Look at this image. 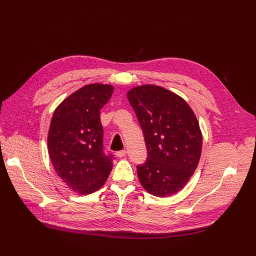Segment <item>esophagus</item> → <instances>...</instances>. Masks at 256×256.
<instances>
[{
    "mask_svg": "<svg viewBox=\"0 0 256 256\" xmlns=\"http://www.w3.org/2000/svg\"><path fill=\"white\" fill-rule=\"evenodd\" d=\"M126 150H122V151L116 152V156H118V157H120V158L124 157V156H126Z\"/></svg>",
    "mask_w": 256,
    "mask_h": 256,
    "instance_id": "obj_1",
    "label": "esophagus"
}]
</instances>
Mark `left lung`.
I'll use <instances>...</instances> for the list:
<instances>
[{
  "label": "left lung",
  "instance_id": "1",
  "mask_svg": "<svg viewBox=\"0 0 256 256\" xmlns=\"http://www.w3.org/2000/svg\"><path fill=\"white\" fill-rule=\"evenodd\" d=\"M128 99L142 126L148 158L136 167L142 186L149 194L168 198L184 188L202 154V134L188 102L157 85L128 90Z\"/></svg>",
  "mask_w": 256,
  "mask_h": 256
}]
</instances>
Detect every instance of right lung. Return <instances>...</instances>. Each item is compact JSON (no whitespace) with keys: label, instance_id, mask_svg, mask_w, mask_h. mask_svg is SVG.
Listing matches in <instances>:
<instances>
[{"label":"right lung","instance_id":"add662e5","mask_svg":"<svg viewBox=\"0 0 256 256\" xmlns=\"http://www.w3.org/2000/svg\"><path fill=\"white\" fill-rule=\"evenodd\" d=\"M114 90L110 84L86 85L68 96L52 118L48 148L52 166L64 184L82 196L102 188L112 169V155L103 152L100 109Z\"/></svg>","mask_w":256,"mask_h":256}]
</instances>
